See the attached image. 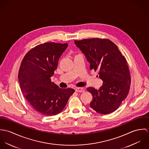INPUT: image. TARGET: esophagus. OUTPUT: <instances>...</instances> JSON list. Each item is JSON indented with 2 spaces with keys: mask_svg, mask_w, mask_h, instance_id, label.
<instances>
[{
  "mask_svg": "<svg viewBox=\"0 0 149 149\" xmlns=\"http://www.w3.org/2000/svg\"><path fill=\"white\" fill-rule=\"evenodd\" d=\"M75 91L77 92H84L85 91V89L83 87H79L76 88Z\"/></svg>",
  "mask_w": 149,
  "mask_h": 149,
  "instance_id": "1",
  "label": "esophagus"
}]
</instances>
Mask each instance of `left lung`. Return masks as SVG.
<instances>
[{
    "label": "left lung",
    "mask_w": 149,
    "mask_h": 149,
    "mask_svg": "<svg viewBox=\"0 0 149 149\" xmlns=\"http://www.w3.org/2000/svg\"><path fill=\"white\" fill-rule=\"evenodd\" d=\"M74 43L85 55L90 69L99 71L103 83L99 89L87 88L93 99L90 107L96 112L108 114L126 98L131 83L127 61L118 46L108 39L91 38Z\"/></svg>",
    "instance_id": "left-lung-1"
}]
</instances>
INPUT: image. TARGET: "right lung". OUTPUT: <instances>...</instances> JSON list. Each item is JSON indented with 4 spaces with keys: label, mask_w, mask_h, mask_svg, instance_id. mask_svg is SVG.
Here are the masks:
<instances>
[{
    "label": "right lung",
    "mask_w": 149,
    "mask_h": 149,
    "mask_svg": "<svg viewBox=\"0 0 149 149\" xmlns=\"http://www.w3.org/2000/svg\"><path fill=\"white\" fill-rule=\"evenodd\" d=\"M67 47L66 43H44L29 50L22 61L18 73L22 92L31 107L44 116L60 113L74 92L72 88H60L50 79Z\"/></svg>",
    "instance_id": "add662e5"
}]
</instances>
